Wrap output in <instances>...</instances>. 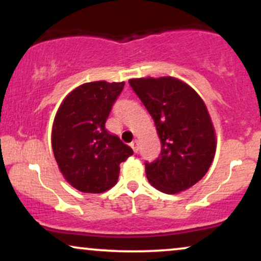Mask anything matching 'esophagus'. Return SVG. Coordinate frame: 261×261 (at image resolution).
<instances>
[{
  "instance_id": "34e87169",
  "label": "esophagus",
  "mask_w": 261,
  "mask_h": 261,
  "mask_svg": "<svg viewBox=\"0 0 261 261\" xmlns=\"http://www.w3.org/2000/svg\"><path fill=\"white\" fill-rule=\"evenodd\" d=\"M130 146H131V147H133L135 153H137V152H139V141H137V140L133 141V142L130 143Z\"/></svg>"
}]
</instances>
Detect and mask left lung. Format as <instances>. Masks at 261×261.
Listing matches in <instances>:
<instances>
[{"mask_svg":"<svg viewBox=\"0 0 261 261\" xmlns=\"http://www.w3.org/2000/svg\"><path fill=\"white\" fill-rule=\"evenodd\" d=\"M128 83L153 118L162 143L160 157L145 163L148 181L166 194L187 190L207 173L216 152L207 108L190 86L173 77Z\"/></svg>","mask_w":261,"mask_h":261,"instance_id":"1","label":"left lung"}]
</instances>
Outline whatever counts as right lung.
I'll return each instance as SVG.
<instances>
[{
  "label": "right lung",
  "mask_w": 261,
  "mask_h": 261,
  "mask_svg": "<svg viewBox=\"0 0 261 261\" xmlns=\"http://www.w3.org/2000/svg\"><path fill=\"white\" fill-rule=\"evenodd\" d=\"M124 82L85 83L73 89L56 113L54 155L65 179L82 193L99 194L116 184L120 163L134 151L106 128Z\"/></svg>",
  "instance_id": "add662e5"
}]
</instances>
